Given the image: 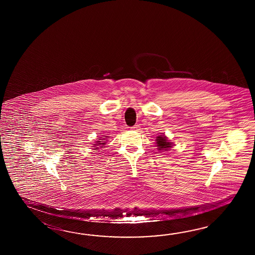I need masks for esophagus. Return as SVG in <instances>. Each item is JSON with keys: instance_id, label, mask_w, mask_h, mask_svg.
<instances>
[{"instance_id": "34e87169", "label": "esophagus", "mask_w": 255, "mask_h": 255, "mask_svg": "<svg viewBox=\"0 0 255 255\" xmlns=\"http://www.w3.org/2000/svg\"><path fill=\"white\" fill-rule=\"evenodd\" d=\"M138 128H139V126L138 125H135L131 128L132 130H134V131H136V130H138Z\"/></svg>"}]
</instances>
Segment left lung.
Listing matches in <instances>:
<instances>
[{"mask_svg":"<svg viewBox=\"0 0 255 255\" xmlns=\"http://www.w3.org/2000/svg\"><path fill=\"white\" fill-rule=\"evenodd\" d=\"M174 146L173 143L168 140L165 135H157L156 138V146L159 152L168 151Z\"/></svg>","mask_w":255,"mask_h":255,"instance_id":"left-lung-1","label":"left lung"}]
</instances>
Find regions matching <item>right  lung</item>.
<instances>
[{"label":"right lung","mask_w":255,"mask_h":255,"mask_svg":"<svg viewBox=\"0 0 255 255\" xmlns=\"http://www.w3.org/2000/svg\"><path fill=\"white\" fill-rule=\"evenodd\" d=\"M102 136H104V137L98 138V140L95 142V144H93L92 147L94 150L98 151V149L102 148L107 144V139H109L108 137H109V136H108V135H102Z\"/></svg>","instance_id":"add662e5"}]
</instances>
